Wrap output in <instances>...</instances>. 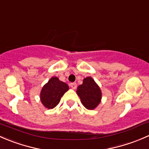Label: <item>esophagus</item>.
<instances>
[{
  "mask_svg": "<svg viewBox=\"0 0 149 149\" xmlns=\"http://www.w3.org/2000/svg\"><path fill=\"white\" fill-rule=\"evenodd\" d=\"M70 87H72V89L73 90H75L77 88V84L75 82H73V83H70Z\"/></svg>",
  "mask_w": 149,
  "mask_h": 149,
  "instance_id": "esophagus-1",
  "label": "esophagus"
}]
</instances>
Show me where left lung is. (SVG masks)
<instances>
[{"label": "left lung", "mask_w": 149, "mask_h": 149, "mask_svg": "<svg viewBox=\"0 0 149 149\" xmlns=\"http://www.w3.org/2000/svg\"><path fill=\"white\" fill-rule=\"evenodd\" d=\"M77 94L80 98L82 105L87 110L95 109L102 100L100 87L91 77H87L83 79L82 85L77 87Z\"/></svg>", "instance_id": "1"}]
</instances>
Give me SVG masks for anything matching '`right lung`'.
Segmentation results:
<instances>
[{
  "label": "right lung",
  "instance_id": "obj_1",
  "mask_svg": "<svg viewBox=\"0 0 149 149\" xmlns=\"http://www.w3.org/2000/svg\"><path fill=\"white\" fill-rule=\"evenodd\" d=\"M69 90V86L60 81L57 77H52L43 86L40 93V100L46 108L53 109L59 104L61 97Z\"/></svg>",
  "mask_w": 149,
  "mask_h": 149
}]
</instances>
